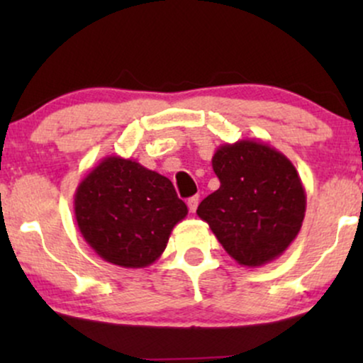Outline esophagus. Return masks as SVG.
<instances>
[{
    "label": "esophagus",
    "mask_w": 363,
    "mask_h": 363,
    "mask_svg": "<svg viewBox=\"0 0 363 363\" xmlns=\"http://www.w3.org/2000/svg\"><path fill=\"white\" fill-rule=\"evenodd\" d=\"M198 205H199V196H191V198L187 199V208H189L191 213H194Z\"/></svg>",
    "instance_id": "34e87169"
}]
</instances>
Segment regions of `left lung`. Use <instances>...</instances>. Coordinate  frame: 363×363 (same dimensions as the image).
<instances>
[{
	"label": "left lung",
	"mask_w": 363,
	"mask_h": 363,
	"mask_svg": "<svg viewBox=\"0 0 363 363\" xmlns=\"http://www.w3.org/2000/svg\"><path fill=\"white\" fill-rule=\"evenodd\" d=\"M220 187L196 213L228 256L247 268L280 257L301 232L306 189L294 164L268 143L239 140L215 152Z\"/></svg>",
	"instance_id": "1"
}]
</instances>
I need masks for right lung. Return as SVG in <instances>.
<instances>
[{
    "instance_id": "1",
    "label": "right lung",
    "mask_w": 363,
    "mask_h": 363,
    "mask_svg": "<svg viewBox=\"0 0 363 363\" xmlns=\"http://www.w3.org/2000/svg\"><path fill=\"white\" fill-rule=\"evenodd\" d=\"M187 206L167 177L136 160L106 157L74 193V218L86 244L121 268H145L165 251Z\"/></svg>"
}]
</instances>
